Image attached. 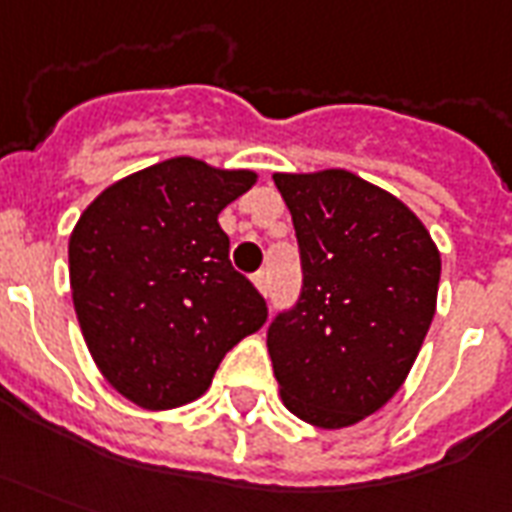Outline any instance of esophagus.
Returning <instances> with one entry per match:
<instances>
[{
    "label": "esophagus",
    "mask_w": 512,
    "mask_h": 512,
    "mask_svg": "<svg viewBox=\"0 0 512 512\" xmlns=\"http://www.w3.org/2000/svg\"><path fill=\"white\" fill-rule=\"evenodd\" d=\"M252 282H255V287L260 290V293L268 295V290H271V279H268V271H257V274L252 276Z\"/></svg>",
    "instance_id": "obj_1"
}]
</instances>
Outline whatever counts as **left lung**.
Returning a JSON list of instances; mask_svg holds the SVG:
<instances>
[{"instance_id": "obj_1", "label": "left lung", "mask_w": 512, "mask_h": 512, "mask_svg": "<svg viewBox=\"0 0 512 512\" xmlns=\"http://www.w3.org/2000/svg\"><path fill=\"white\" fill-rule=\"evenodd\" d=\"M301 255V293L268 325L282 401L344 429L399 391L439 287V252L410 208L347 170L276 173Z\"/></svg>"}]
</instances>
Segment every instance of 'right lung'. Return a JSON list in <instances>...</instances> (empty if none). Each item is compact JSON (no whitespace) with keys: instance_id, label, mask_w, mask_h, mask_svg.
<instances>
[{"instance_id":"add662e5","label":"right lung","mask_w":512,"mask_h":512,"mask_svg":"<svg viewBox=\"0 0 512 512\" xmlns=\"http://www.w3.org/2000/svg\"><path fill=\"white\" fill-rule=\"evenodd\" d=\"M255 179L173 157L116 181L75 225L83 339L105 380L143 410L203 396L225 352L266 323V298L233 268L217 222Z\"/></svg>"}]
</instances>
